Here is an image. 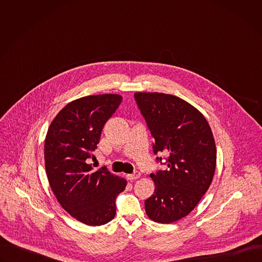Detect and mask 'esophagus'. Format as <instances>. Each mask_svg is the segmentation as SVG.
<instances>
[{
	"instance_id": "obj_1",
	"label": "esophagus",
	"mask_w": 262,
	"mask_h": 262,
	"mask_svg": "<svg viewBox=\"0 0 262 262\" xmlns=\"http://www.w3.org/2000/svg\"><path fill=\"white\" fill-rule=\"evenodd\" d=\"M140 176H141V173H140L139 171H136V172H134L133 174H128V175H127V178H128L129 180H135V179H138Z\"/></svg>"
}]
</instances>
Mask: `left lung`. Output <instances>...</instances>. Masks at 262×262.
I'll list each match as a JSON object with an SVG mask.
<instances>
[{
  "label": "left lung",
  "mask_w": 262,
  "mask_h": 262,
  "mask_svg": "<svg viewBox=\"0 0 262 262\" xmlns=\"http://www.w3.org/2000/svg\"><path fill=\"white\" fill-rule=\"evenodd\" d=\"M136 102L154 137L155 155L167 154L165 170L150 174L156 189L145 200L152 221L170 224L188 215L212 181L216 148L205 117L185 100L165 93L137 92Z\"/></svg>",
  "instance_id": "8db88e82"
}]
</instances>
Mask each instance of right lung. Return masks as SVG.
<instances>
[{
    "mask_svg": "<svg viewBox=\"0 0 262 262\" xmlns=\"http://www.w3.org/2000/svg\"><path fill=\"white\" fill-rule=\"evenodd\" d=\"M122 101L118 94L90 95L66 104L52 121L45 142L46 171L61 206L89 226H100L116 213V197L126 180L106 168L94 171L93 159L103 125Z\"/></svg>",
    "mask_w": 262,
    "mask_h": 262,
    "instance_id": "1",
    "label": "right lung"
}]
</instances>
